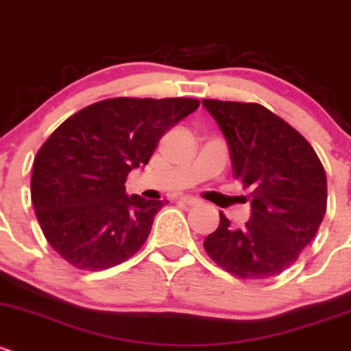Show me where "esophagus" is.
I'll return each mask as SVG.
<instances>
[{"label":"esophagus","mask_w":351,"mask_h":351,"mask_svg":"<svg viewBox=\"0 0 351 351\" xmlns=\"http://www.w3.org/2000/svg\"><path fill=\"white\" fill-rule=\"evenodd\" d=\"M179 199L182 201L184 204H189V206H196V204L201 203V201L197 199V197H194V196H180Z\"/></svg>","instance_id":"esophagus-1"}]
</instances>
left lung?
Wrapping results in <instances>:
<instances>
[{
	"mask_svg": "<svg viewBox=\"0 0 351 351\" xmlns=\"http://www.w3.org/2000/svg\"><path fill=\"white\" fill-rule=\"evenodd\" d=\"M228 145L235 179L251 187V218L220 225L204 239L208 256L239 278L266 280L285 271L319 230L328 182L308 141L259 104L204 99Z\"/></svg>",
	"mask_w": 351,
	"mask_h": 351,
	"instance_id": "1",
	"label": "left lung"
}]
</instances>
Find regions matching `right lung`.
I'll return each instance as SVG.
<instances>
[{
  "mask_svg": "<svg viewBox=\"0 0 351 351\" xmlns=\"http://www.w3.org/2000/svg\"><path fill=\"white\" fill-rule=\"evenodd\" d=\"M197 107L199 100L182 97L100 100L47 138L34 160L30 191L40 228L62 259L100 271L140 251L165 201L128 196L126 177L147 165L165 131Z\"/></svg>",
  "mask_w": 351,
  "mask_h": 351,
  "instance_id": "add662e5",
  "label": "right lung"
}]
</instances>
